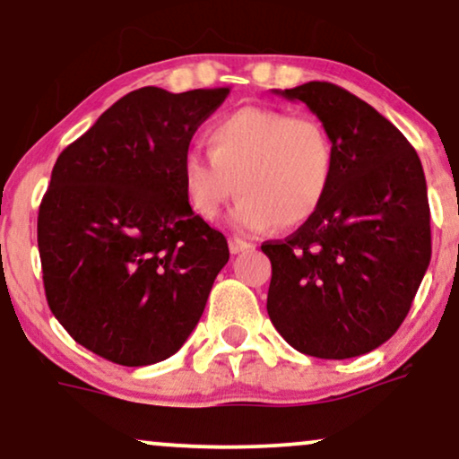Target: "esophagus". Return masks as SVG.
<instances>
[{
  "mask_svg": "<svg viewBox=\"0 0 459 459\" xmlns=\"http://www.w3.org/2000/svg\"><path fill=\"white\" fill-rule=\"evenodd\" d=\"M229 247H230V252H233V255H239V252H247V250H252V246L250 241H246V239H239V237H230L229 239Z\"/></svg>",
  "mask_w": 459,
  "mask_h": 459,
  "instance_id": "1",
  "label": "esophagus"
}]
</instances>
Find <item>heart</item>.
Returning <instances> with one entry per match:
<instances>
[{
	"label": "heart",
	"instance_id": "1",
	"mask_svg": "<svg viewBox=\"0 0 459 459\" xmlns=\"http://www.w3.org/2000/svg\"><path fill=\"white\" fill-rule=\"evenodd\" d=\"M207 144L209 152L189 149L181 160L189 207L207 222L237 192L230 212L237 229H296L319 212L332 187L334 144L310 116L241 108L215 120Z\"/></svg>",
	"mask_w": 459,
	"mask_h": 459
}]
</instances>
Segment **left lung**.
<instances>
[{"label": "left lung", "mask_w": 459, "mask_h": 459, "mask_svg": "<svg viewBox=\"0 0 459 459\" xmlns=\"http://www.w3.org/2000/svg\"><path fill=\"white\" fill-rule=\"evenodd\" d=\"M302 101L334 144L324 204L272 261L267 313L298 351L328 360L362 356L397 332L431 259L423 166L391 120L328 82L273 91Z\"/></svg>", "instance_id": "obj_1"}]
</instances>
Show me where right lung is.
<instances>
[{
    "instance_id": "1",
    "label": "right lung",
    "mask_w": 459,
    "mask_h": 459,
    "mask_svg": "<svg viewBox=\"0 0 459 459\" xmlns=\"http://www.w3.org/2000/svg\"><path fill=\"white\" fill-rule=\"evenodd\" d=\"M229 92L140 88L57 157L39 212L45 296L79 345L116 365L177 354L229 263L181 186L189 142Z\"/></svg>"
}]
</instances>
